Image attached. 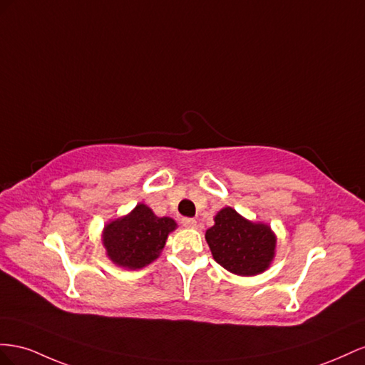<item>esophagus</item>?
Segmentation results:
<instances>
[{
	"label": "esophagus",
	"mask_w": 365,
	"mask_h": 365,
	"mask_svg": "<svg viewBox=\"0 0 365 365\" xmlns=\"http://www.w3.org/2000/svg\"><path fill=\"white\" fill-rule=\"evenodd\" d=\"M182 225H183L185 227H194V226L197 225V222L194 220V218H190V217H185V218H182Z\"/></svg>",
	"instance_id": "obj_1"
}]
</instances>
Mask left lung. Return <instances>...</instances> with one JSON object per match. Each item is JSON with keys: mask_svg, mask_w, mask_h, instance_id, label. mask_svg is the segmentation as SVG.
Wrapping results in <instances>:
<instances>
[{"mask_svg": "<svg viewBox=\"0 0 365 365\" xmlns=\"http://www.w3.org/2000/svg\"><path fill=\"white\" fill-rule=\"evenodd\" d=\"M214 222L205 238L215 262L229 272L252 277L272 263L277 237L267 225L247 220L229 206L217 212Z\"/></svg>", "mask_w": 365, "mask_h": 365, "instance_id": "1", "label": "left lung"}]
</instances>
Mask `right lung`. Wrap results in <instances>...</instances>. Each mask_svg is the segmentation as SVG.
I'll list each match as a JSON object with an SVG mask.
<instances>
[{
    "label": "right lung",
    "instance_id": "add662e5",
    "mask_svg": "<svg viewBox=\"0 0 365 365\" xmlns=\"http://www.w3.org/2000/svg\"><path fill=\"white\" fill-rule=\"evenodd\" d=\"M177 227L170 217H158L139 203L125 217L110 222L102 232V245L114 264L142 269L159 258L168 234Z\"/></svg>",
    "mask_w": 365,
    "mask_h": 365
}]
</instances>
